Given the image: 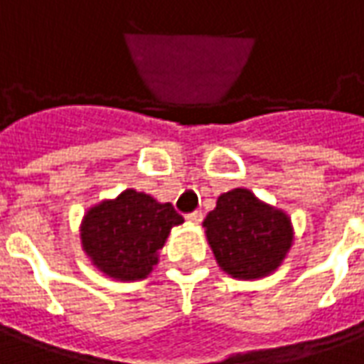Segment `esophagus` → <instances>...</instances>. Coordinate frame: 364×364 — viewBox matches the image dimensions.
<instances>
[{
  "instance_id": "obj_1",
  "label": "esophagus",
  "mask_w": 364,
  "mask_h": 364,
  "mask_svg": "<svg viewBox=\"0 0 364 364\" xmlns=\"http://www.w3.org/2000/svg\"><path fill=\"white\" fill-rule=\"evenodd\" d=\"M185 218H187L191 224H200V220H203V213H200V210H195V213L187 214Z\"/></svg>"
}]
</instances>
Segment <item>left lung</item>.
<instances>
[{
  "label": "left lung",
  "instance_id": "8db88e82",
  "mask_svg": "<svg viewBox=\"0 0 364 364\" xmlns=\"http://www.w3.org/2000/svg\"><path fill=\"white\" fill-rule=\"evenodd\" d=\"M203 226L222 271L244 281L277 271L294 237L289 216L247 189L222 193Z\"/></svg>",
  "mask_w": 364,
  "mask_h": 364
}]
</instances>
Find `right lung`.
I'll use <instances>...</instances> for the list:
<instances>
[{
  "label": "right lung",
  "instance_id": "add662e5",
  "mask_svg": "<svg viewBox=\"0 0 364 364\" xmlns=\"http://www.w3.org/2000/svg\"><path fill=\"white\" fill-rule=\"evenodd\" d=\"M181 214L169 203L127 189L91 206L82 220V247L99 271L117 281H140L158 265V253Z\"/></svg>",
  "mask_w": 364,
  "mask_h": 364
}]
</instances>
